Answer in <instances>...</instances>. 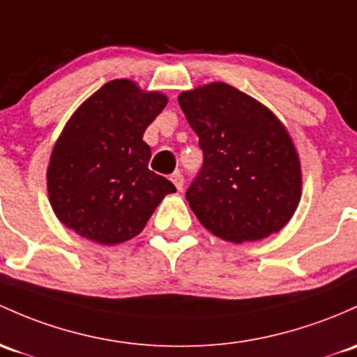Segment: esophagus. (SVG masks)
I'll return each mask as SVG.
<instances>
[{
  "label": "esophagus",
  "mask_w": 357,
  "mask_h": 357,
  "mask_svg": "<svg viewBox=\"0 0 357 357\" xmlns=\"http://www.w3.org/2000/svg\"><path fill=\"white\" fill-rule=\"evenodd\" d=\"M170 180L174 182V185L177 187L178 190L183 189V175L180 174V172H175V174L170 175Z\"/></svg>",
  "instance_id": "1"
}]
</instances>
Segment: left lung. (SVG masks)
<instances>
[{
    "instance_id": "8db88e82",
    "label": "left lung",
    "mask_w": 357,
    "mask_h": 357,
    "mask_svg": "<svg viewBox=\"0 0 357 357\" xmlns=\"http://www.w3.org/2000/svg\"><path fill=\"white\" fill-rule=\"evenodd\" d=\"M178 103L204 155L185 192L201 225L233 243L284 228L301 199V167L279 119L226 83L183 91Z\"/></svg>"
}]
</instances>
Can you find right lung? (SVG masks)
I'll return each instance as SVG.
<instances>
[{
  "label": "right lung",
  "instance_id": "right-lung-1",
  "mask_svg": "<svg viewBox=\"0 0 357 357\" xmlns=\"http://www.w3.org/2000/svg\"><path fill=\"white\" fill-rule=\"evenodd\" d=\"M158 91L112 79L73 114L52 149L47 192L57 220L83 238L116 245L143 231L175 185L148 168L146 128L167 105Z\"/></svg>",
  "mask_w": 357,
  "mask_h": 357
}]
</instances>
